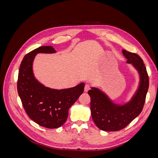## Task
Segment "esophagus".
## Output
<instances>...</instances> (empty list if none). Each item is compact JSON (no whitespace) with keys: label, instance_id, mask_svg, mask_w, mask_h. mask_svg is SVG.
Listing matches in <instances>:
<instances>
[{"label":"esophagus","instance_id":"obj_1","mask_svg":"<svg viewBox=\"0 0 158 158\" xmlns=\"http://www.w3.org/2000/svg\"><path fill=\"white\" fill-rule=\"evenodd\" d=\"M90 89V86L88 85V84H85V87H84V92H87Z\"/></svg>","mask_w":158,"mask_h":158}]
</instances>
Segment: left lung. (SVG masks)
Wrapping results in <instances>:
<instances>
[{"mask_svg":"<svg viewBox=\"0 0 158 158\" xmlns=\"http://www.w3.org/2000/svg\"><path fill=\"white\" fill-rule=\"evenodd\" d=\"M123 54L140 76V84L131 99L124 105L114 103L102 91L92 88L88 91L91 98L90 109L95 125L104 131H117L125 128L142 111L149 87L146 68L140 56L123 49Z\"/></svg>","mask_w":158,"mask_h":158,"instance_id":"obj_1","label":"left lung"}]
</instances>
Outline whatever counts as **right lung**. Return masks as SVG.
<instances>
[{
    "label": "right lung",
    "mask_w": 158,
    "mask_h": 158,
    "mask_svg": "<svg viewBox=\"0 0 158 158\" xmlns=\"http://www.w3.org/2000/svg\"><path fill=\"white\" fill-rule=\"evenodd\" d=\"M55 53L51 46H42L27 53L18 73L17 89L23 107L29 117L38 125L56 128L66 122L69 109L84 92V83L68 89L45 87L34 76L33 62L37 53Z\"/></svg>",
    "instance_id": "right-lung-1"
}]
</instances>
